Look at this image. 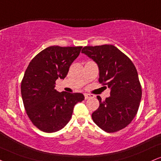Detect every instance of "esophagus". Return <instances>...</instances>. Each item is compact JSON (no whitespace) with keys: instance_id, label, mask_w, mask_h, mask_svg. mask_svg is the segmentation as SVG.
<instances>
[{"instance_id":"obj_1","label":"esophagus","mask_w":161,"mask_h":161,"mask_svg":"<svg viewBox=\"0 0 161 161\" xmlns=\"http://www.w3.org/2000/svg\"><path fill=\"white\" fill-rule=\"evenodd\" d=\"M94 97V96L92 95V94H85V99L88 100L89 98H92Z\"/></svg>"}]
</instances>
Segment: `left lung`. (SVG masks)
<instances>
[{"label": "left lung", "instance_id": "8db88e82", "mask_svg": "<svg viewBox=\"0 0 161 161\" xmlns=\"http://www.w3.org/2000/svg\"><path fill=\"white\" fill-rule=\"evenodd\" d=\"M86 54L99 67V82L110 89V97L100 102L92 119L107 133L117 132L132 121L138 112L142 88L131 60L112 45L85 46Z\"/></svg>", "mask_w": 161, "mask_h": 161}]
</instances>
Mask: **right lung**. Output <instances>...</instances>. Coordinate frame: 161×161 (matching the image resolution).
<instances>
[{
	"mask_svg": "<svg viewBox=\"0 0 161 161\" xmlns=\"http://www.w3.org/2000/svg\"><path fill=\"white\" fill-rule=\"evenodd\" d=\"M82 46H49L31 60L23 77L21 93L26 113L40 130L54 133L64 127L74 106L84 100L81 93L58 92L55 81L64 79Z\"/></svg>",
	"mask_w": 161,
	"mask_h": 161,
	"instance_id": "obj_1",
	"label": "right lung"
}]
</instances>
